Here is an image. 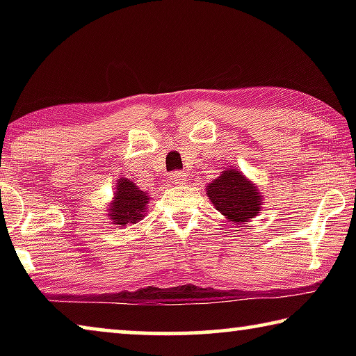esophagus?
<instances>
[{
  "label": "esophagus",
  "instance_id": "34e87169",
  "mask_svg": "<svg viewBox=\"0 0 356 356\" xmlns=\"http://www.w3.org/2000/svg\"><path fill=\"white\" fill-rule=\"evenodd\" d=\"M171 182L176 184V185H184L186 182V174L184 171H172L171 172Z\"/></svg>",
  "mask_w": 356,
  "mask_h": 356
}]
</instances>
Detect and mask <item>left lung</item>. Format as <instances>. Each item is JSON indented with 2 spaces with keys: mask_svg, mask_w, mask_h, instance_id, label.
<instances>
[{
  "mask_svg": "<svg viewBox=\"0 0 356 356\" xmlns=\"http://www.w3.org/2000/svg\"><path fill=\"white\" fill-rule=\"evenodd\" d=\"M206 191L215 209L236 225L250 221L261 212V191L242 172L232 168L225 170L220 177L210 182Z\"/></svg>",
  "mask_w": 356,
  "mask_h": 356,
  "instance_id": "1",
  "label": "left lung"
}]
</instances>
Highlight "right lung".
Listing matches in <instances>:
<instances>
[{
	"label": "right lung",
	"instance_id": "obj_1",
	"mask_svg": "<svg viewBox=\"0 0 356 356\" xmlns=\"http://www.w3.org/2000/svg\"><path fill=\"white\" fill-rule=\"evenodd\" d=\"M147 204L149 193L138 188L131 180L122 177L118 180L114 197L110 209H108V212H110L108 216L116 226L136 225L147 212Z\"/></svg>",
	"mask_w": 356,
	"mask_h": 356
}]
</instances>
